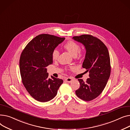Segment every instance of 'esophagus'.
I'll return each instance as SVG.
<instances>
[{
	"label": "esophagus",
	"mask_w": 130,
	"mask_h": 130,
	"mask_svg": "<svg viewBox=\"0 0 130 130\" xmlns=\"http://www.w3.org/2000/svg\"><path fill=\"white\" fill-rule=\"evenodd\" d=\"M65 80L67 82L70 83V82H72L73 81V79L71 78H66Z\"/></svg>",
	"instance_id": "34e87169"
}]
</instances>
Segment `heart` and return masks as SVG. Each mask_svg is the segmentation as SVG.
I'll return each mask as SVG.
<instances>
[{
    "instance_id": "obj_1",
    "label": "heart",
    "mask_w": 130,
    "mask_h": 130,
    "mask_svg": "<svg viewBox=\"0 0 130 130\" xmlns=\"http://www.w3.org/2000/svg\"><path fill=\"white\" fill-rule=\"evenodd\" d=\"M64 48L73 57H77L78 59L83 56V52L80 50V45L78 43L73 41H69L64 45ZM59 55V51L55 49L52 52V58L53 60H57Z\"/></svg>"
}]
</instances>
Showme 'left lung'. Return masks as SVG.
Returning a JSON list of instances; mask_svg holds the SVG:
<instances>
[{
    "label": "left lung",
    "instance_id": "left-lung-1",
    "mask_svg": "<svg viewBox=\"0 0 130 130\" xmlns=\"http://www.w3.org/2000/svg\"><path fill=\"white\" fill-rule=\"evenodd\" d=\"M73 39L85 45L86 54L82 68L89 72V78L86 82L78 79L80 88L75 91V94L82 100L90 101L102 93L109 79L111 64L109 51L101 40L92 35L74 36Z\"/></svg>",
    "mask_w": 130,
    "mask_h": 130
}]
</instances>
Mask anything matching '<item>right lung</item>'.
Listing matches in <instances>:
<instances>
[{
    "label": "right lung",
    "instance_id": "obj_1",
    "mask_svg": "<svg viewBox=\"0 0 130 130\" xmlns=\"http://www.w3.org/2000/svg\"><path fill=\"white\" fill-rule=\"evenodd\" d=\"M49 34L35 37L23 50L19 60L22 82L35 100L48 102L54 98L63 80L51 76L47 68L53 63L52 52L64 40Z\"/></svg>",
    "mask_w": 130,
    "mask_h": 130
}]
</instances>
